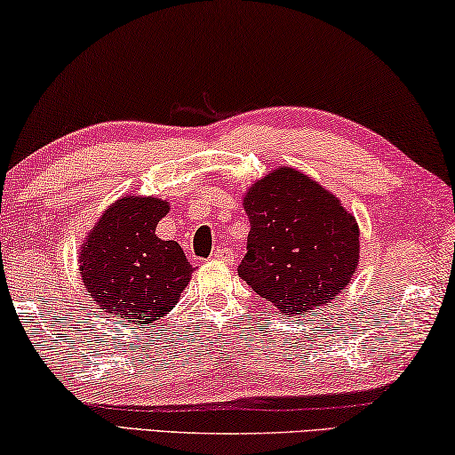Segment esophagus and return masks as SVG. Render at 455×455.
I'll use <instances>...</instances> for the list:
<instances>
[{"mask_svg": "<svg viewBox=\"0 0 455 455\" xmlns=\"http://www.w3.org/2000/svg\"><path fill=\"white\" fill-rule=\"evenodd\" d=\"M212 259L225 261V263H233L235 253H233V249H230V247H219V249L212 251Z\"/></svg>", "mask_w": 455, "mask_h": 455, "instance_id": "34e87169", "label": "esophagus"}]
</instances>
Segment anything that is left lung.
<instances>
[{
	"mask_svg": "<svg viewBox=\"0 0 455 455\" xmlns=\"http://www.w3.org/2000/svg\"><path fill=\"white\" fill-rule=\"evenodd\" d=\"M245 212L251 230L239 275L280 313H313L349 286L357 222L316 181L275 169L249 189Z\"/></svg>",
	"mask_w": 455,
	"mask_h": 455,
	"instance_id": "1",
	"label": "left lung"
}]
</instances>
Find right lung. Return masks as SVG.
I'll use <instances>...</instances> for the list:
<instances>
[{
    "instance_id": "add662e5",
    "label": "right lung",
    "mask_w": 455,
    "mask_h": 455,
    "mask_svg": "<svg viewBox=\"0 0 455 455\" xmlns=\"http://www.w3.org/2000/svg\"><path fill=\"white\" fill-rule=\"evenodd\" d=\"M167 210L157 198L126 196L92 230L81 249V277L104 313L145 327L178 302L194 267L178 243L155 235Z\"/></svg>"
}]
</instances>
